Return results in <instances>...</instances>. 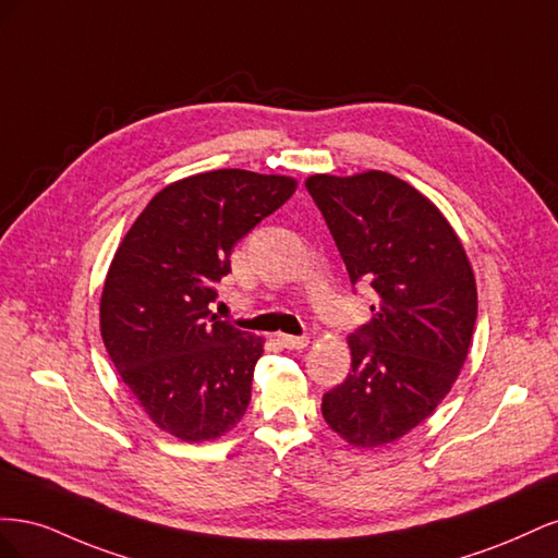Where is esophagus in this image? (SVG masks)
<instances>
[{
	"label": "esophagus",
	"mask_w": 558,
	"mask_h": 558,
	"mask_svg": "<svg viewBox=\"0 0 558 558\" xmlns=\"http://www.w3.org/2000/svg\"><path fill=\"white\" fill-rule=\"evenodd\" d=\"M279 342L286 349H305L310 344V337L307 335H279Z\"/></svg>",
	"instance_id": "1"
}]
</instances>
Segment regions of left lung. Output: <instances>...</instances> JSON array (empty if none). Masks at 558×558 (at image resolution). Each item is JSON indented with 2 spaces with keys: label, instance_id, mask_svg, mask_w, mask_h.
Listing matches in <instances>:
<instances>
[{
  "label": "left lung",
  "instance_id": "obj_1",
  "mask_svg": "<svg viewBox=\"0 0 558 558\" xmlns=\"http://www.w3.org/2000/svg\"><path fill=\"white\" fill-rule=\"evenodd\" d=\"M351 286H369V320L349 335L351 373L324 396L328 426L353 447L410 433L449 393L477 318L475 275L428 197L386 172L314 174Z\"/></svg>",
  "mask_w": 558,
  "mask_h": 558
}]
</instances>
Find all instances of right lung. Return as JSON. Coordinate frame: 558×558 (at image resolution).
Listing matches in <instances>:
<instances>
[{
  "mask_svg": "<svg viewBox=\"0 0 558 558\" xmlns=\"http://www.w3.org/2000/svg\"><path fill=\"white\" fill-rule=\"evenodd\" d=\"M295 193L289 177L216 170L162 189L118 246L99 302L118 375L156 426L216 440L244 416L263 337L211 314L232 246Z\"/></svg>",
  "mask_w": 558,
  "mask_h": 558,
  "instance_id": "1",
  "label": "right lung"
}]
</instances>
